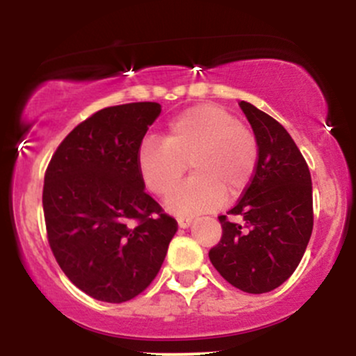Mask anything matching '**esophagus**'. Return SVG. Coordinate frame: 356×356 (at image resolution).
Returning <instances> with one entry per match:
<instances>
[{"label": "esophagus", "instance_id": "1", "mask_svg": "<svg viewBox=\"0 0 356 356\" xmlns=\"http://www.w3.org/2000/svg\"><path fill=\"white\" fill-rule=\"evenodd\" d=\"M177 222H179V226L186 229V227H189L192 224V218H189V216H187V218H179Z\"/></svg>", "mask_w": 356, "mask_h": 356}]
</instances>
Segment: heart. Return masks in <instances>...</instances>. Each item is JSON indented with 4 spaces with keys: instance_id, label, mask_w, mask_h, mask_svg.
<instances>
[{
    "instance_id": "obj_1",
    "label": "heart",
    "mask_w": 356,
    "mask_h": 356,
    "mask_svg": "<svg viewBox=\"0 0 356 356\" xmlns=\"http://www.w3.org/2000/svg\"><path fill=\"white\" fill-rule=\"evenodd\" d=\"M256 138L218 105H195L167 125L164 137H147L137 155L142 181L157 195L177 186L187 164L194 175L167 199L175 214H197L236 197L256 170Z\"/></svg>"
}]
</instances>
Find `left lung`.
Here are the masks:
<instances>
[{
  "label": "left lung",
  "instance_id": "8db88e82",
  "mask_svg": "<svg viewBox=\"0 0 356 356\" xmlns=\"http://www.w3.org/2000/svg\"><path fill=\"white\" fill-rule=\"evenodd\" d=\"M257 144V164L241 201L219 216L222 238L209 251L212 266L241 291H273L295 273L313 231V187L306 161L286 129L241 102Z\"/></svg>",
  "mask_w": 356,
  "mask_h": 356
}]
</instances>
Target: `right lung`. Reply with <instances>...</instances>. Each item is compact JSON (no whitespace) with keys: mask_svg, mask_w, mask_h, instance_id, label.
Returning <instances> with one entry per match:
<instances>
[{"mask_svg":"<svg viewBox=\"0 0 356 356\" xmlns=\"http://www.w3.org/2000/svg\"><path fill=\"white\" fill-rule=\"evenodd\" d=\"M161 112L155 102L99 110L65 137L44 174L43 212L56 263L99 301L140 295L177 231L144 191L137 167L142 138Z\"/></svg>","mask_w":356,"mask_h":356,"instance_id":"right-lung-1","label":"right lung"}]
</instances>
